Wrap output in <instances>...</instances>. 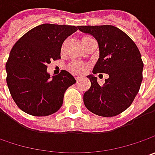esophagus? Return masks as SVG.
Here are the masks:
<instances>
[{
	"mask_svg": "<svg viewBox=\"0 0 155 155\" xmlns=\"http://www.w3.org/2000/svg\"><path fill=\"white\" fill-rule=\"evenodd\" d=\"M75 79L77 81H78L80 79V77H78V76H75Z\"/></svg>",
	"mask_w": 155,
	"mask_h": 155,
	"instance_id": "34e87169",
	"label": "esophagus"
}]
</instances>
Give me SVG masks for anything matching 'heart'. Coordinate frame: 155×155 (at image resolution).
Instances as JSON below:
<instances>
[{
    "label": "heart",
    "instance_id": "heart-1",
    "mask_svg": "<svg viewBox=\"0 0 155 155\" xmlns=\"http://www.w3.org/2000/svg\"><path fill=\"white\" fill-rule=\"evenodd\" d=\"M91 41H94V39L89 36H84L81 38V43L82 45H84V47H85ZM66 44H67V41L65 40L64 43H63L62 46H61V52L64 53V51H65V46H66ZM69 70L72 72H74L76 74H81L83 73L87 68V65L85 64H83L81 62H77V61H73L71 62L70 64H69Z\"/></svg>",
    "mask_w": 155,
    "mask_h": 155
}]
</instances>
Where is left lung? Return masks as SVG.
<instances>
[{
    "mask_svg": "<svg viewBox=\"0 0 155 155\" xmlns=\"http://www.w3.org/2000/svg\"><path fill=\"white\" fill-rule=\"evenodd\" d=\"M78 29L92 35L98 43L99 58L93 73L109 75L102 86L96 77L87 76L91 85L84 94V105L97 116H117L131 105L140 90L143 71L140 51L126 33L114 26H80Z\"/></svg>",
    "mask_w": 155,
    "mask_h": 155,
    "instance_id": "obj_1",
    "label": "left lung"
}]
</instances>
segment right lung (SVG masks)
Here are the masks:
<instances>
[{
	"label": "right lung",
	"instance_id": "add662e5",
	"mask_svg": "<svg viewBox=\"0 0 155 155\" xmlns=\"http://www.w3.org/2000/svg\"><path fill=\"white\" fill-rule=\"evenodd\" d=\"M78 27L42 24L25 33L13 46L6 64L7 84L22 111L46 116L61 108L65 91L76 79L64 70L51 78L47 65L60 59L64 41Z\"/></svg>",
	"mask_w": 155,
	"mask_h": 155
}]
</instances>
